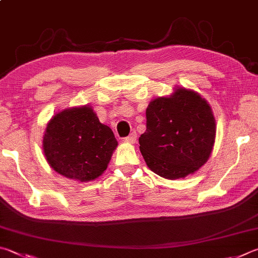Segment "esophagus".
<instances>
[{
	"label": "esophagus",
	"instance_id": "1",
	"mask_svg": "<svg viewBox=\"0 0 258 258\" xmlns=\"http://www.w3.org/2000/svg\"><path fill=\"white\" fill-rule=\"evenodd\" d=\"M136 141H137V134L136 133H132L128 137L124 138V142L125 143H130V144L136 143Z\"/></svg>",
	"mask_w": 258,
	"mask_h": 258
}]
</instances>
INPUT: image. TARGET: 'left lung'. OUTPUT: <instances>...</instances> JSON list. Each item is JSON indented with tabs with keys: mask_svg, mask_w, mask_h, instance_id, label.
I'll return each instance as SVG.
<instances>
[{
	"mask_svg": "<svg viewBox=\"0 0 258 258\" xmlns=\"http://www.w3.org/2000/svg\"><path fill=\"white\" fill-rule=\"evenodd\" d=\"M215 120L204 98L179 88L170 97L152 101L139 150L153 172L179 179L204 165L213 150Z\"/></svg>",
	"mask_w": 258,
	"mask_h": 258,
	"instance_id": "left-lung-1",
	"label": "left lung"
}]
</instances>
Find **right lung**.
<instances>
[{
	"mask_svg": "<svg viewBox=\"0 0 258 258\" xmlns=\"http://www.w3.org/2000/svg\"><path fill=\"white\" fill-rule=\"evenodd\" d=\"M117 142L111 128L102 124L90 106L55 114L47 124L43 148L57 173L89 181L106 170Z\"/></svg>",
	"mask_w": 258,
	"mask_h": 258,
	"instance_id": "1",
	"label": "right lung"
}]
</instances>
